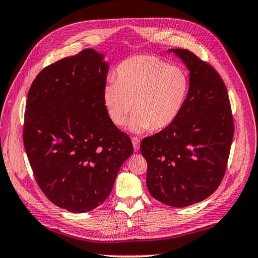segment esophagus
Here are the masks:
<instances>
[{
    "mask_svg": "<svg viewBox=\"0 0 258 258\" xmlns=\"http://www.w3.org/2000/svg\"><path fill=\"white\" fill-rule=\"evenodd\" d=\"M132 143H133L134 150L139 151V149H140V139L137 138V137H133L132 138Z\"/></svg>",
    "mask_w": 258,
    "mask_h": 258,
    "instance_id": "1",
    "label": "esophagus"
}]
</instances>
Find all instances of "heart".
<instances>
[{"instance_id":"heart-1","label":"heart","mask_w":258,"mask_h":258,"mask_svg":"<svg viewBox=\"0 0 258 258\" xmlns=\"http://www.w3.org/2000/svg\"><path fill=\"white\" fill-rule=\"evenodd\" d=\"M117 81L102 89V104L113 124L121 125L133 109L126 128L141 133L167 128L180 116L189 93V76L177 66L154 55H135L116 69Z\"/></svg>"}]
</instances>
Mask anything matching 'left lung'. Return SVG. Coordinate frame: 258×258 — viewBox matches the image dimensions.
I'll list each match as a JSON object with an SVG mask.
<instances>
[{"mask_svg": "<svg viewBox=\"0 0 258 258\" xmlns=\"http://www.w3.org/2000/svg\"><path fill=\"white\" fill-rule=\"evenodd\" d=\"M189 71V93L174 123L141 141L150 195L172 207L208 198L224 176L233 139L225 85L215 69L189 50L168 49Z\"/></svg>", "mask_w": 258, "mask_h": 258, "instance_id": "obj_1", "label": "left lung"}]
</instances>
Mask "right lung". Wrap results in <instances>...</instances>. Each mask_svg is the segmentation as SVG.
Returning a JSON list of instances; mask_svg holds the SVG:
<instances>
[{"instance_id": "add662e5", "label": "right lung", "mask_w": 258, "mask_h": 258, "mask_svg": "<svg viewBox=\"0 0 258 258\" xmlns=\"http://www.w3.org/2000/svg\"><path fill=\"white\" fill-rule=\"evenodd\" d=\"M108 71L104 54L85 49L43 69L28 92L24 145L29 164L50 202L72 213L100 206L133 154L128 135L103 108Z\"/></svg>"}]
</instances>
